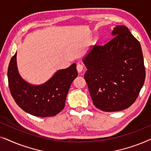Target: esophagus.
<instances>
[{"label":"esophagus","instance_id":"obj_1","mask_svg":"<svg viewBox=\"0 0 151 151\" xmlns=\"http://www.w3.org/2000/svg\"><path fill=\"white\" fill-rule=\"evenodd\" d=\"M76 68H77L78 71L79 72V73H80V72H82V71H83V69H84V66L82 65H81V64H78L77 67H76Z\"/></svg>","mask_w":151,"mask_h":151}]
</instances>
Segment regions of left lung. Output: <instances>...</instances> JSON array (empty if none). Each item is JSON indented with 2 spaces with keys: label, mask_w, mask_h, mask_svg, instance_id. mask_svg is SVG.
Here are the masks:
<instances>
[{
  "label": "left lung",
  "mask_w": 151,
  "mask_h": 151,
  "mask_svg": "<svg viewBox=\"0 0 151 151\" xmlns=\"http://www.w3.org/2000/svg\"><path fill=\"white\" fill-rule=\"evenodd\" d=\"M113 38L96 45L83 58L84 78L96 108L124 110L135 102L146 77L141 45L126 26H116Z\"/></svg>",
  "instance_id": "left-lung-1"
}]
</instances>
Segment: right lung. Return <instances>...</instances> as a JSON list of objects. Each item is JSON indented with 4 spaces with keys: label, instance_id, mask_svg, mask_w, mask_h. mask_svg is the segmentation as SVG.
Listing matches in <instances>:
<instances>
[{
    "label": "right lung",
    "instance_id": "obj_1",
    "mask_svg": "<svg viewBox=\"0 0 151 151\" xmlns=\"http://www.w3.org/2000/svg\"><path fill=\"white\" fill-rule=\"evenodd\" d=\"M78 76L76 64L58 70L45 83L33 85L18 73L16 53L9 62L7 71L10 92L16 104L25 112L37 117H51L65 107L70 86Z\"/></svg>",
    "mask_w": 151,
    "mask_h": 151
}]
</instances>
